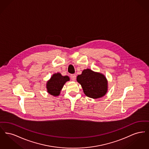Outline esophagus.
Listing matches in <instances>:
<instances>
[{
    "instance_id": "esophagus-1",
    "label": "esophagus",
    "mask_w": 149,
    "mask_h": 149,
    "mask_svg": "<svg viewBox=\"0 0 149 149\" xmlns=\"http://www.w3.org/2000/svg\"><path fill=\"white\" fill-rule=\"evenodd\" d=\"M70 78H71L72 80L75 81L76 80V75L75 74H71L70 75Z\"/></svg>"
}]
</instances>
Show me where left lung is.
<instances>
[{
  "label": "left lung",
  "instance_id": "1",
  "mask_svg": "<svg viewBox=\"0 0 149 149\" xmlns=\"http://www.w3.org/2000/svg\"><path fill=\"white\" fill-rule=\"evenodd\" d=\"M77 80L80 83L85 95L94 99L101 98L107 91V80L102 74L90 70H84Z\"/></svg>",
  "mask_w": 149,
  "mask_h": 149
}]
</instances>
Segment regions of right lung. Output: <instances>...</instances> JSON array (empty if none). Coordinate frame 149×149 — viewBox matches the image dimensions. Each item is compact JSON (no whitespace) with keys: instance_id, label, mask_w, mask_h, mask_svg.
Returning <instances> with one entry per match:
<instances>
[{"instance_id":"obj_1","label":"right lung","mask_w":149,"mask_h":149,"mask_svg":"<svg viewBox=\"0 0 149 149\" xmlns=\"http://www.w3.org/2000/svg\"><path fill=\"white\" fill-rule=\"evenodd\" d=\"M69 80V78L68 76H62L60 73L54 74L50 80L47 81V92L52 95H58L65 83Z\"/></svg>"}]
</instances>
